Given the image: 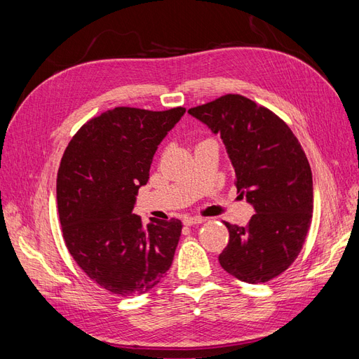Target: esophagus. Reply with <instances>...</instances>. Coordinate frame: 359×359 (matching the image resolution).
<instances>
[{
  "instance_id": "obj_1",
  "label": "esophagus",
  "mask_w": 359,
  "mask_h": 359,
  "mask_svg": "<svg viewBox=\"0 0 359 359\" xmlns=\"http://www.w3.org/2000/svg\"><path fill=\"white\" fill-rule=\"evenodd\" d=\"M182 222H184V224H186V226H193V224L203 223L205 219H203V217H191V215H189V217H184Z\"/></svg>"
}]
</instances>
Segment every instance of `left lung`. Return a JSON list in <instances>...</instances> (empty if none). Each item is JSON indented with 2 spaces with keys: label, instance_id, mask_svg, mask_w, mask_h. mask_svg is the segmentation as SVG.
<instances>
[{
  "label": "left lung",
  "instance_id": "8db88e82",
  "mask_svg": "<svg viewBox=\"0 0 359 359\" xmlns=\"http://www.w3.org/2000/svg\"><path fill=\"white\" fill-rule=\"evenodd\" d=\"M220 135L235 184L256 214L247 226L224 222L229 243L222 268L245 283H265L299 255L313 214V178L306 153L287 124L240 94L189 109Z\"/></svg>",
  "mask_w": 359,
  "mask_h": 359
}]
</instances>
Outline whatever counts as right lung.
<instances>
[{
    "label": "right lung",
    "mask_w": 359,
    "mask_h": 359,
    "mask_svg": "<svg viewBox=\"0 0 359 359\" xmlns=\"http://www.w3.org/2000/svg\"><path fill=\"white\" fill-rule=\"evenodd\" d=\"M184 114L115 107L83 124L64 151L57 177L64 241L83 273L115 295H142L172 265L181 222L144 224L133 208L160 142Z\"/></svg>",
    "instance_id": "obj_1"
}]
</instances>
